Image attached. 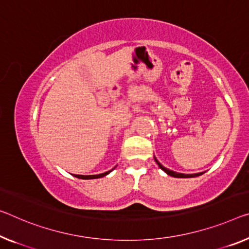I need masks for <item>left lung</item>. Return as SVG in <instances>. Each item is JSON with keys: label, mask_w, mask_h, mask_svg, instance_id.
<instances>
[{"label": "left lung", "mask_w": 249, "mask_h": 249, "mask_svg": "<svg viewBox=\"0 0 249 249\" xmlns=\"http://www.w3.org/2000/svg\"><path fill=\"white\" fill-rule=\"evenodd\" d=\"M154 158H155V161L157 162V164H158L160 169L163 170L164 173H166L167 175L171 176V177H175V178H193V177H198V176H200V175L204 174V173H199V174H194V175H185V174H179V173H176V171H173V170L168 169V168H166V167H163L162 164L160 163V162L158 161V160H157L156 157H154Z\"/></svg>", "instance_id": "left-lung-1"}]
</instances>
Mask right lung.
<instances>
[{
  "instance_id": "1",
  "label": "right lung",
  "mask_w": 249,
  "mask_h": 249,
  "mask_svg": "<svg viewBox=\"0 0 249 249\" xmlns=\"http://www.w3.org/2000/svg\"><path fill=\"white\" fill-rule=\"evenodd\" d=\"M116 168V167H114ZM113 168V169H114ZM112 169V170H113ZM112 170H109V171H107V173H103V174H99V175H89V176H83V175H75L74 177H76V178H79V179H97V178H102V177H105V176H107L108 174H110L111 173Z\"/></svg>"
}]
</instances>
